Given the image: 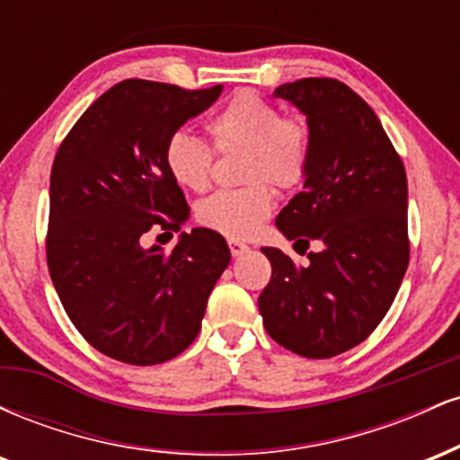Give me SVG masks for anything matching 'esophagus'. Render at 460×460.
Here are the masks:
<instances>
[{"label":"esophagus","instance_id":"1","mask_svg":"<svg viewBox=\"0 0 460 460\" xmlns=\"http://www.w3.org/2000/svg\"><path fill=\"white\" fill-rule=\"evenodd\" d=\"M229 251L234 257H242L244 252L251 251V248H248L244 242H240V240H229Z\"/></svg>","mask_w":460,"mask_h":460}]
</instances>
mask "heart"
<instances>
[{"instance_id": "b5f03b06", "label": "heart", "mask_w": 460, "mask_h": 460, "mask_svg": "<svg viewBox=\"0 0 460 460\" xmlns=\"http://www.w3.org/2000/svg\"><path fill=\"white\" fill-rule=\"evenodd\" d=\"M218 151H244L242 181L251 186L220 190L197 208L199 220L226 237H248L274 209V188H294L309 166V134L303 123L283 119L255 93H237L208 123ZM164 164L181 188L203 192L212 179V151L203 140L179 129L164 149Z\"/></svg>"}]
</instances>
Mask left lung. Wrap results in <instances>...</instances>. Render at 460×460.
I'll return each mask as SVG.
<instances>
[{"instance_id":"8db88e82","label":"left lung","mask_w":460,"mask_h":460,"mask_svg":"<svg viewBox=\"0 0 460 460\" xmlns=\"http://www.w3.org/2000/svg\"><path fill=\"white\" fill-rule=\"evenodd\" d=\"M285 99L307 119L309 166L303 192L277 216L296 244L320 242L300 266L263 246L272 279L260 314L277 344L307 358L350 350L381 324L409 266L402 160L374 110L346 84L307 77L283 84ZM307 251V248H305Z\"/></svg>"}]
</instances>
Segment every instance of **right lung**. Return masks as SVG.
Listing matches in <instances>:
<instances>
[{
    "label": "right lung",
    "instance_id": "1",
    "mask_svg": "<svg viewBox=\"0 0 460 460\" xmlns=\"http://www.w3.org/2000/svg\"><path fill=\"white\" fill-rule=\"evenodd\" d=\"M220 93L125 79L79 116L56 153L51 281L84 340L116 361L155 366L186 350L231 261L225 237L205 226L183 231L171 252L142 246L155 225L179 231L188 220L164 149Z\"/></svg>",
    "mask_w": 460,
    "mask_h": 460
}]
</instances>
